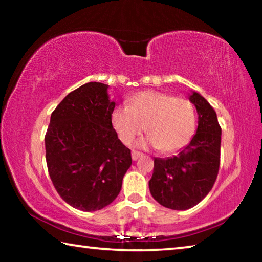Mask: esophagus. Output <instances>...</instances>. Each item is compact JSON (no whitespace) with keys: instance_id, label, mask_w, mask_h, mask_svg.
<instances>
[{"instance_id":"obj_1","label":"esophagus","mask_w":262,"mask_h":262,"mask_svg":"<svg viewBox=\"0 0 262 262\" xmlns=\"http://www.w3.org/2000/svg\"><path fill=\"white\" fill-rule=\"evenodd\" d=\"M142 156H143V154L140 152V151H136V150H133V151H132V158H133V161H137V159H139V158L142 157Z\"/></svg>"}]
</instances>
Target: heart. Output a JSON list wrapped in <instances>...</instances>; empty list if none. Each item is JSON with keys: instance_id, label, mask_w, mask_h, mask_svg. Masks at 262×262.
<instances>
[{"instance_id": "1", "label": "heart", "mask_w": 262, "mask_h": 262, "mask_svg": "<svg viewBox=\"0 0 262 262\" xmlns=\"http://www.w3.org/2000/svg\"><path fill=\"white\" fill-rule=\"evenodd\" d=\"M112 123L125 144H130L145 129L149 136L140 144L154 145L161 152L168 154L183 148L189 141L195 130L196 115L188 99L144 91L132 97L128 106L115 107Z\"/></svg>"}]
</instances>
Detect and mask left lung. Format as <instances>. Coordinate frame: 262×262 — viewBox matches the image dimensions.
Returning a JSON list of instances; mask_svg holds the SVG:
<instances>
[{
    "instance_id": "8db88e82",
    "label": "left lung",
    "mask_w": 262,
    "mask_h": 262,
    "mask_svg": "<svg viewBox=\"0 0 262 262\" xmlns=\"http://www.w3.org/2000/svg\"><path fill=\"white\" fill-rule=\"evenodd\" d=\"M189 100L199 114L196 134L183 151L168 158H155L149 180L152 198L159 205L186 210L206 198L214 186L221 162V126L210 104L193 92Z\"/></svg>"
}]
</instances>
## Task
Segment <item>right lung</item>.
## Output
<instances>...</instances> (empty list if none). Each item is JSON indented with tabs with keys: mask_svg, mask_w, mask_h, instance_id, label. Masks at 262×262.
Masks as SVG:
<instances>
[{
	"mask_svg": "<svg viewBox=\"0 0 262 262\" xmlns=\"http://www.w3.org/2000/svg\"><path fill=\"white\" fill-rule=\"evenodd\" d=\"M108 85L90 82L64 97L45 135L48 173L56 192L76 209L95 211L120 193L130 150L112 125Z\"/></svg>",
	"mask_w": 262,
	"mask_h": 262,
	"instance_id": "right-lung-1",
	"label": "right lung"
}]
</instances>
